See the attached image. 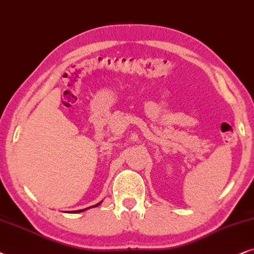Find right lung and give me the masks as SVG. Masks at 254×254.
I'll use <instances>...</instances> for the list:
<instances>
[{
  "instance_id": "right-lung-1",
  "label": "right lung",
  "mask_w": 254,
  "mask_h": 254,
  "mask_svg": "<svg viewBox=\"0 0 254 254\" xmlns=\"http://www.w3.org/2000/svg\"><path fill=\"white\" fill-rule=\"evenodd\" d=\"M100 203H101V202H100ZM100 203H97V204H95V205H93V207H97V205H99ZM86 209H88V208H86ZM86 209H82V210H76V211H74V212H81V211L86 210Z\"/></svg>"
}]
</instances>
